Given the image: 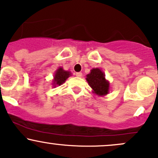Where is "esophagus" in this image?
I'll use <instances>...</instances> for the list:
<instances>
[{
    "label": "esophagus",
    "mask_w": 158,
    "mask_h": 158,
    "mask_svg": "<svg viewBox=\"0 0 158 158\" xmlns=\"http://www.w3.org/2000/svg\"><path fill=\"white\" fill-rule=\"evenodd\" d=\"M76 76H77V77H82V73L81 72H78V73H76Z\"/></svg>",
    "instance_id": "1"
}]
</instances>
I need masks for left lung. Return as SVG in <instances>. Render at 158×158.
Masks as SVG:
<instances>
[{
    "instance_id": "obj_1",
    "label": "left lung",
    "mask_w": 158,
    "mask_h": 158,
    "mask_svg": "<svg viewBox=\"0 0 158 158\" xmlns=\"http://www.w3.org/2000/svg\"><path fill=\"white\" fill-rule=\"evenodd\" d=\"M92 92L98 96H105L110 93V82L106 79L105 73L100 68H93L85 78Z\"/></svg>"
}]
</instances>
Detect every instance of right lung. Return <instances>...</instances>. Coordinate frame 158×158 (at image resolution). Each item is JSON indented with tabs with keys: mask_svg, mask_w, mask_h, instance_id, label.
Listing matches in <instances>:
<instances>
[{
	"mask_svg": "<svg viewBox=\"0 0 158 158\" xmlns=\"http://www.w3.org/2000/svg\"><path fill=\"white\" fill-rule=\"evenodd\" d=\"M71 72L68 70H64L62 67H59L57 69L55 73H54L53 79H52V85L53 88L60 86L63 83L65 82V81L68 79L70 76H71Z\"/></svg>",
	"mask_w": 158,
	"mask_h": 158,
	"instance_id": "add662e5",
	"label": "right lung"
}]
</instances>
